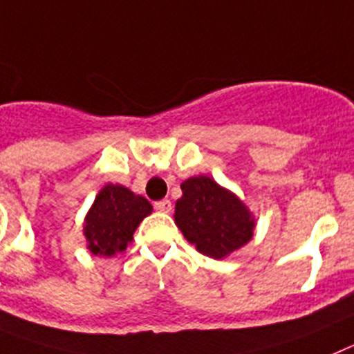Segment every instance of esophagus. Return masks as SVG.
<instances>
[{
  "instance_id": "obj_1",
  "label": "esophagus",
  "mask_w": 354,
  "mask_h": 354,
  "mask_svg": "<svg viewBox=\"0 0 354 354\" xmlns=\"http://www.w3.org/2000/svg\"><path fill=\"white\" fill-rule=\"evenodd\" d=\"M155 210L164 212V214H169V212L173 210V203L169 201V199H162V201L155 203Z\"/></svg>"
}]
</instances>
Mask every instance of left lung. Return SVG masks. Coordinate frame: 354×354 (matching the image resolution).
<instances>
[{"mask_svg": "<svg viewBox=\"0 0 354 354\" xmlns=\"http://www.w3.org/2000/svg\"><path fill=\"white\" fill-rule=\"evenodd\" d=\"M174 223L199 253L221 260L253 239L254 217L241 199L208 176L181 183Z\"/></svg>", "mask_w": 354, "mask_h": 354, "instance_id": "left-lung-1", "label": "left lung"}]
</instances>
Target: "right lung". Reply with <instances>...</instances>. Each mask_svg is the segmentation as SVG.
Listing matches in <instances>:
<instances>
[{
  "instance_id": "obj_1",
  "label": "right lung",
  "mask_w": 354,
  "mask_h": 354,
  "mask_svg": "<svg viewBox=\"0 0 354 354\" xmlns=\"http://www.w3.org/2000/svg\"><path fill=\"white\" fill-rule=\"evenodd\" d=\"M151 212V203L142 196L122 185H104L85 215L84 235L88 251L100 257L122 253L137 226Z\"/></svg>"
}]
</instances>
